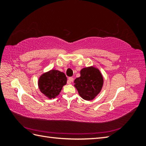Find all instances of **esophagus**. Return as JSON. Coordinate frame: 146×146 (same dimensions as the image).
<instances>
[{
  "mask_svg": "<svg viewBox=\"0 0 146 146\" xmlns=\"http://www.w3.org/2000/svg\"><path fill=\"white\" fill-rule=\"evenodd\" d=\"M74 81V78L72 77H69L68 78V83L69 84H70L71 82H72Z\"/></svg>",
  "mask_w": 146,
  "mask_h": 146,
  "instance_id": "1",
  "label": "esophagus"
}]
</instances>
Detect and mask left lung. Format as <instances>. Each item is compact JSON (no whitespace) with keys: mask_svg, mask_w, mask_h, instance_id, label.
Segmentation results:
<instances>
[{"mask_svg":"<svg viewBox=\"0 0 146 146\" xmlns=\"http://www.w3.org/2000/svg\"><path fill=\"white\" fill-rule=\"evenodd\" d=\"M75 87L78 94L86 100L94 99L101 91L104 79L99 70L93 67L83 68L80 71V77L74 80Z\"/></svg>","mask_w":146,"mask_h":146,"instance_id":"8db88e82","label":"left lung"}]
</instances>
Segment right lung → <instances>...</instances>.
<instances>
[{
    "mask_svg": "<svg viewBox=\"0 0 146 146\" xmlns=\"http://www.w3.org/2000/svg\"><path fill=\"white\" fill-rule=\"evenodd\" d=\"M67 77L66 75L57 70H51L42 74L38 81V86L41 92L49 99H54L58 96L66 85Z\"/></svg>",
    "mask_w": 146,
    "mask_h": 146,
    "instance_id": "right-lung-1",
    "label": "right lung"
}]
</instances>
